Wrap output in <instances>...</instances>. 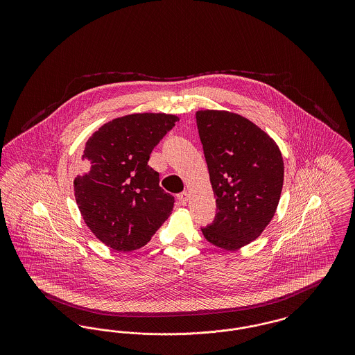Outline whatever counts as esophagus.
<instances>
[{
    "label": "esophagus",
    "mask_w": 355,
    "mask_h": 355,
    "mask_svg": "<svg viewBox=\"0 0 355 355\" xmlns=\"http://www.w3.org/2000/svg\"><path fill=\"white\" fill-rule=\"evenodd\" d=\"M177 198H178V201L180 203H182V205H186L187 201H189V194L186 193V191H182V193H180L178 196H177Z\"/></svg>",
    "instance_id": "esophagus-1"
}]
</instances>
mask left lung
<instances>
[{"instance_id": "left-lung-1", "label": "left lung", "mask_w": 355, "mask_h": 355, "mask_svg": "<svg viewBox=\"0 0 355 355\" xmlns=\"http://www.w3.org/2000/svg\"><path fill=\"white\" fill-rule=\"evenodd\" d=\"M217 214L202 229L210 243L236 250L272 220L284 186L282 154L252 121L225 110L196 113Z\"/></svg>"}]
</instances>
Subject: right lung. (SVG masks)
Segmentation results:
<instances>
[{"mask_svg":"<svg viewBox=\"0 0 355 355\" xmlns=\"http://www.w3.org/2000/svg\"><path fill=\"white\" fill-rule=\"evenodd\" d=\"M178 119L129 114L109 121L87 139L86 170L74 180V196L85 223L106 246L141 249L171 214L174 197L159 186V174L148 161Z\"/></svg>","mask_w":355,"mask_h":355,"instance_id":"add662e5","label":"right lung"}]
</instances>
